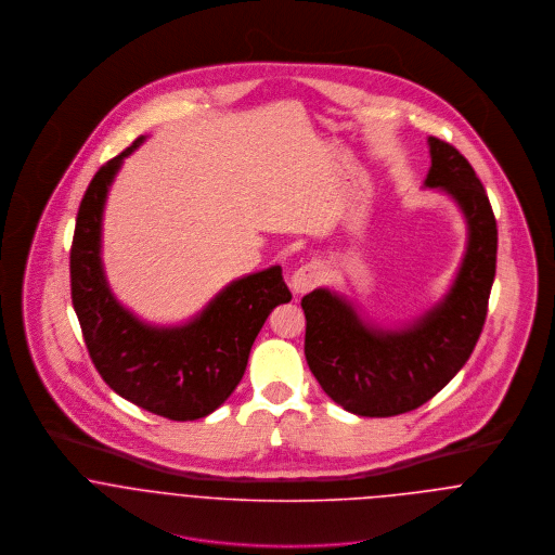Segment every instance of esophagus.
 Here are the masks:
<instances>
[{"mask_svg": "<svg viewBox=\"0 0 555 555\" xmlns=\"http://www.w3.org/2000/svg\"><path fill=\"white\" fill-rule=\"evenodd\" d=\"M322 278H324V269H322L320 262H317V260L306 262L304 267H299V269L293 273V278H291V288H293L295 295H306V293H310V291L317 288L318 284L322 282Z\"/></svg>", "mask_w": 555, "mask_h": 555, "instance_id": "34e87169", "label": "esophagus"}]
</instances>
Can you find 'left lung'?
<instances>
[{
    "label": "left lung",
    "mask_w": 555,
    "mask_h": 555,
    "mask_svg": "<svg viewBox=\"0 0 555 555\" xmlns=\"http://www.w3.org/2000/svg\"><path fill=\"white\" fill-rule=\"evenodd\" d=\"M427 145L431 166L423 188L449 196L466 224L449 291L399 326L372 322L346 295L324 286L301 299L308 365L322 391L357 416L403 414L442 391L470 359L487 317L498 254L489 198L455 147L434 137Z\"/></svg>",
    "instance_id": "8db88e82"
}]
</instances>
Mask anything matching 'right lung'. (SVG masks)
I'll use <instances>...</instances> for the list:
<instances>
[{"instance_id":"obj_1","label":"right lung","mask_w":555,"mask_h":555,"mask_svg":"<svg viewBox=\"0 0 555 555\" xmlns=\"http://www.w3.org/2000/svg\"><path fill=\"white\" fill-rule=\"evenodd\" d=\"M145 139L108 159L80 201L70 249L73 306L89 357L117 396L170 421H196L237 389L258 331L293 295L282 267L273 264L233 280L179 324L147 322L115 297L102 262L104 207L124 159Z\"/></svg>"}]
</instances>
